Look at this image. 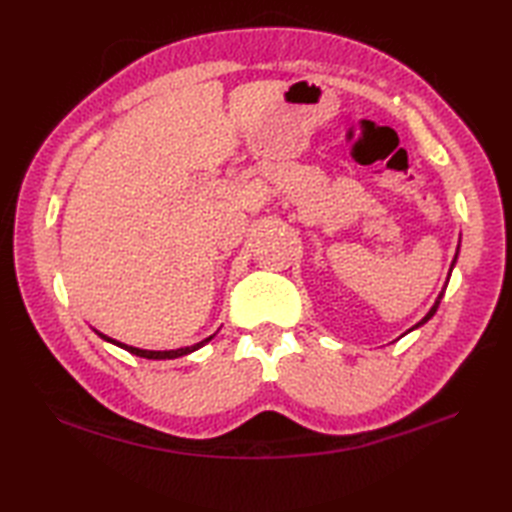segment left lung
<instances>
[{
    "instance_id": "8db88e82",
    "label": "left lung",
    "mask_w": 512,
    "mask_h": 512,
    "mask_svg": "<svg viewBox=\"0 0 512 512\" xmlns=\"http://www.w3.org/2000/svg\"><path fill=\"white\" fill-rule=\"evenodd\" d=\"M455 257H458V253H455ZM453 262H455V259H453ZM453 266V264H451ZM444 288H447V286H444ZM444 288H442V292H440V295H438V299H436V303H433V308L427 312V317H424L420 323H416V325H413V328H420V325L422 323H427L431 317H433V314H436V310H438V306H440V299H442V295H444Z\"/></svg>"
}]
</instances>
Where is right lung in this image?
<instances>
[{"instance_id": "1", "label": "right lung", "mask_w": 512, "mask_h": 512, "mask_svg": "<svg viewBox=\"0 0 512 512\" xmlns=\"http://www.w3.org/2000/svg\"><path fill=\"white\" fill-rule=\"evenodd\" d=\"M96 334H99L101 339H105L107 343H114V345H118V347H123V350H127L129 354H136V356H140V358H151V361H162V358H178V356H187V354H191V352H195V350H200V347H202L204 343H209V341L213 339V336H209V339H204V341L195 343V345H191V347H180V350L156 352V350H140V347H132V345L118 343V341L110 339V336H105V334H101V332H96Z\"/></svg>"}]
</instances>
